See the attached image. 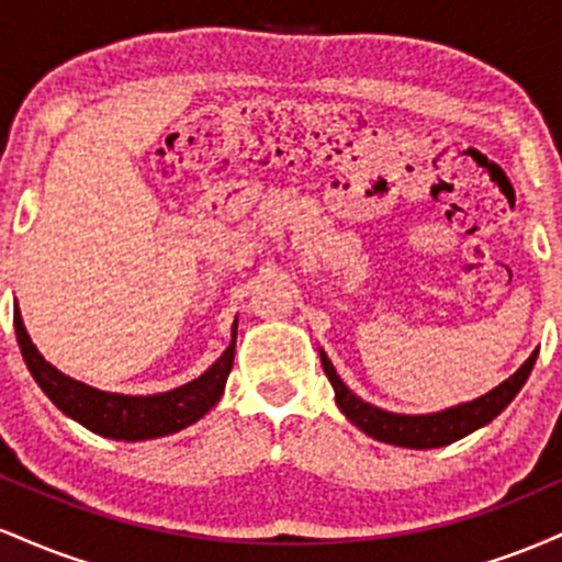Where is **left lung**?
Listing matches in <instances>:
<instances>
[{
	"label": "left lung",
	"mask_w": 562,
	"mask_h": 562,
	"mask_svg": "<svg viewBox=\"0 0 562 562\" xmlns=\"http://www.w3.org/2000/svg\"><path fill=\"white\" fill-rule=\"evenodd\" d=\"M319 359L322 367H325L327 380H330L335 389V404L340 406V412L359 430H364L367 436L378 438L383 443H393V447L436 449L460 441V438H465L473 430L492 423L513 402L515 393L524 389L526 378L531 375L533 362H537V351L520 364V370L515 375H509L505 383L496 385L486 396L460 406H451V409L434 412V415H396V412H385L380 406L367 404L357 393L348 391V385L338 378V372H335V367L325 351H319Z\"/></svg>",
	"instance_id": "8db88e82"
}]
</instances>
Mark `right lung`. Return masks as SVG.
I'll list each match as a JSON object with an SVG mask.
<instances>
[{"mask_svg": "<svg viewBox=\"0 0 562 562\" xmlns=\"http://www.w3.org/2000/svg\"><path fill=\"white\" fill-rule=\"evenodd\" d=\"M12 322H15L18 346H21L29 372L34 375L38 389L47 393L49 402L63 415H68L70 420L81 423L92 434L115 438V441H145V438L177 434L187 425L198 423L222 398L224 383H227L232 370V359H235L237 322L232 327L227 351L200 378L173 391L153 393V396H124V393H108L92 389V385L81 383V380L63 375L31 344L18 308Z\"/></svg>", "mask_w": 562, "mask_h": 562, "instance_id": "add662e5", "label": "right lung"}]
</instances>
